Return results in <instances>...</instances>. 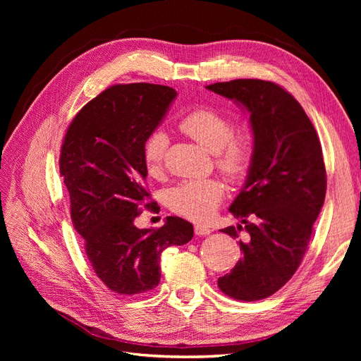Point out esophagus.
Masks as SVG:
<instances>
[{
	"label": "esophagus",
	"instance_id": "esophagus-1",
	"mask_svg": "<svg viewBox=\"0 0 361 361\" xmlns=\"http://www.w3.org/2000/svg\"><path fill=\"white\" fill-rule=\"evenodd\" d=\"M194 232H195V235H199V236H206V235H209L212 231L209 227L197 224V226H194Z\"/></svg>",
	"mask_w": 361,
	"mask_h": 361
}]
</instances>
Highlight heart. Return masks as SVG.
Masks as SVG:
<instances>
[{"label": "heart", "mask_w": 361, "mask_h": 361, "mask_svg": "<svg viewBox=\"0 0 361 361\" xmlns=\"http://www.w3.org/2000/svg\"><path fill=\"white\" fill-rule=\"evenodd\" d=\"M185 134L216 155L220 170L231 179H239L248 171L255 157V135L251 129H235L233 120L212 106H194L179 122ZM169 146L164 129H154L145 141V164L149 174L158 176ZM224 197V185L218 179L182 180L166 192L171 211L194 221H206Z\"/></svg>", "instance_id": "obj_1"}]
</instances>
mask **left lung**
I'll list each match as a JSON object with an SVG mask.
<instances>
[{"label":"left lung","mask_w":361,"mask_h":361,"mask_svg":"<svg viewBox=\"0 0 361 361\" xmlns=\"http://www.w3.org/2000/svg\"><path fill=\"white\" fill-rule=\"evenodd\" d=\"M250 113L255 157L243 190L228 207L241 224L243 257L218 279L227 297L257 301L283 288L298 269L325 200L326 173L318 134L295 97L262 80L206 85ZM243 108V110H244Z\"/></svg>","instance_id":"obj_1"}]
</instances>
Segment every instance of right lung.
Masks as SVG:
<instances>
[{
  "label": "right lung",
  "mask_w": 361,
  "mask_h": 361,
  "mask_svg": "<svg viewBox=\"0 0 361 361\" xmlns=\"http://www.w3.org/2000/svg\"><path fill=\"white\" fill-rule=\"evenodd\" d=\"M176 96L167 85H113L84 105L63 140L60 173L73 226L96 276L117 293L158 286L162 251L194 235L192 224L179 216H167L157 231L134 224L141 206L154 204L145 183V141Z\"/></svg>",
  "instance_id": "right-lung-1"
}]
</instances>
